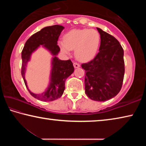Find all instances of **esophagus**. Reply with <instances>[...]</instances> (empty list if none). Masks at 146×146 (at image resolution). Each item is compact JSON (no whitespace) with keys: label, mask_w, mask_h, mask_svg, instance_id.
I'll list each match as a JSON object with an SVG mask.
<instances>
[{"label":"esophagus","mask_w":146,"mask_h":146,"mask_svg":"<svg viewBox=\"0 0 146 146\" xmlns=\"http://www.w3.org/2000/svg\"><path fill=\"white\" fill-rule=\"evenodd\" d=\"M73 66H74V68H78L80 67V64H79L77 62H74Z\"/></svg>","instance_id":"34e87169"}]
</instances>
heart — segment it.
<instances>
[{
	"label": "heart",
	"mask_w": 146,
	"mask_h": 146,
	"mask_svg": "<svg viewBox=\"0 0 146 146\" xmlns=\"http://www.w3.org/2000/svg\"><path fill=\"white\" fill-rule=\"evenodd\" d=\"M64 42L59 43L61 50L69 55L75 49L76 58L81 61H88L97 55L100 42V36L95 29H76L68 32L64 37Z\"/></svg>",
	"instance_id": "heart-1"
}]
</instances>
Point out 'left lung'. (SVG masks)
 Here are the masks:
<instances>
[{
    "mask_svg": "<svg viewBox=\"0 0 146 146\" xmlns=\"http://www.w3.org/2000/svg\"><path fill=\"white\" fill-rule=\"evenodd\" d=\"M99 51L93 60L82 64L85 70V93L91 100L104 102L115 97L122 88L125 72L123 49L111 35L97 28Z\"/></svg>",
    "mask_w": 146,
    "mask_h": 146,
    "instance_id": "obj_1",
    "label": "left lung"
}]
</instances>
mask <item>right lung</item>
Here are the masks:
<instances>
[{"mask_svg":"<svg viewBox=\"0 0 146 146\" xmlns=\"http://www.w3.org/2000/svg\"><path fill=\"white\" fill-rule=\"evenodd\" d=\"M64 28L62 26L54 25L42 29L29 37L26 42L22 51L21 74L27 89L31 96L44 102L53 101L60 98L65 90V82L69 76L74 71V67L71 60H61L56 55L60 51L57 41ZM40 45H43L55 56L52 61L50 83L49 87L41 94H35L29 90L25 79V71L27 62L30 59L31 53Z\"/></svg>","mask_w":146,"mask_h":146,"instance_id":"right-lung-1","label":"right lung"}]
</instances>
